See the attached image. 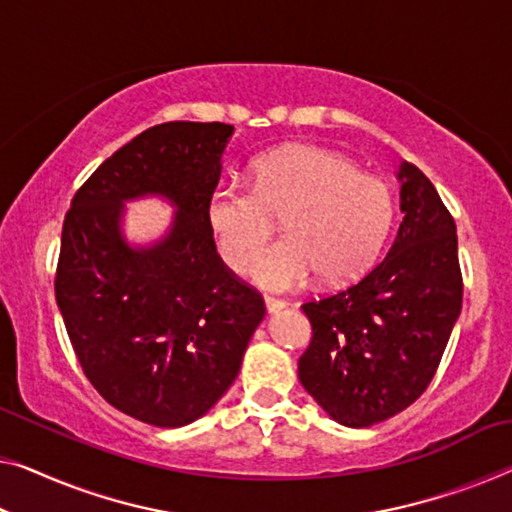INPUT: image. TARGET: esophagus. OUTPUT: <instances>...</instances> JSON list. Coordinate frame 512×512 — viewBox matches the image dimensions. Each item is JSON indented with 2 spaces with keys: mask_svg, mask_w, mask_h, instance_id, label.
Returning <instances> with one entry per match:
<instances>
[{
  "mask_svg": "<svg viewBox=\"0 0 512 512\" xmlns=\"http://www.w3.org/2000/svg\"><path fill=\"white\" fill-rule=\"evenodd\" d=\"M264 303H266V310H269V312H280L287 305L285 299H276V296H264Z\"/></svg>",
  "mask_w": 512,
  "mask_h": 512,
  "instance_id": "34e87169",
  "label": "esophagus"
}]
</instances>
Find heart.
Wrapping results in <instances>:
<instances>
[{
  "instance_id": "1",
  "label": "heart",
  "mask_w": 512,
  "mask_h": 512,
  "mask_svg": "<svg viewBox=\"0 0 512 512\" xmlns=\"http://www.w3.org/2000/svg\"><path fill=\"white\" fill-rule=\"evenodd\" d=\"M283 216L288 236L256 250ZM223 262L269 289L303 285L312 273L340 285L368 269L393 218L391 188L335 151L292 144L255 163V183L223 181L204 207Z\"/></svg>"
}]
</instances>
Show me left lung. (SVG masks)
<instances>
[{
	"mask_svg": "<svg viewBox=\"0 0 512 512\" xmlns=\"http://www.w3.org/2000/svg\"><path fill=\"white\" fill-rule=\"evenodd\" d=\"M402 223L352 285L305 301L312 338L299 379L333 421L368 427L421 398L462 310L455 220L414 163L400 165Z\"/></svg>",
	"mask_w": 512,
	"mask_h": 512,
	"instance_id": "8db88e82",
	"label": "left lung"
}]
</instances>
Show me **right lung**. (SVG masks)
Returning a JSON list of instances; mask_svg holds the SVG:
<instances>
[{
  "instance_id": "right-lung-1",
  "label": "right lung",
  "mask_w": 512,
  "mask_h": 512,
  "mask_svg": "<svg viewBox=\"0 0 512 512\" xmlns=\"http://www.w3.org/2000/svg\"><path fill=\"white\" fill-rule=\"evenodd\" d=\"M232 131L147 128L82 183L61 227L55 296L80 368L114 409L156 427L193 423L223 398L266 312L204 216ZM140 194H165L178 216L163 242L135 251L118 223Z\"/></svg>"
}]
</instances>
